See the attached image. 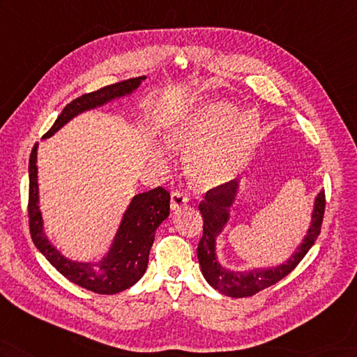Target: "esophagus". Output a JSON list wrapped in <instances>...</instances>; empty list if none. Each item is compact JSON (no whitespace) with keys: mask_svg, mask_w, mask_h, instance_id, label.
I'll return each instance as SVG.
<instances>
[{"mask_svg":"<svg viewBox=\"0 0 357 357\" xmlns=\"http://www.w3.org/2000/svg\"><path fill=\"white\" fill-rule=\"evenodd\" d=\"M188 196L181 192H173L172 193V201H170V208L172 211H179L182 206H185L188 204Z\"/></svg>","mask_w":357,"mask_h":357,"instance_id":"34e87169","label":"esophagus"}]
</instances>
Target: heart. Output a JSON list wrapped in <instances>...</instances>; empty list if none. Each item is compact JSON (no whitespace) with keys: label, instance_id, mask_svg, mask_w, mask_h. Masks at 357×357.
Here are the masks:
<instances>
[{"label":"heart","instance_id":"heart-1","mask_svg":"<svg viewBox=\"0 0 357 357\" xmlns=\"http://www.w3.org/2000/svg\"><path fill=\"white\" fill-rule=\"evenodd\" d=\"M238 114L228 102H210L187 111L170 126L169 143L190 151L187 173L199 188H213L233 179L246 161L259 134L252 111Z\"/></svg>","mask_w":357,"mask_h":357}]
</instances>
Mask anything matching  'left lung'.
<instances>
[{"label":"left lung","instance_id":"8db88e82","mask_svg":"<svg viewBox=\"0 0 357 357\" xmlns=\"http://www.w3.org/2000/svg\"><path fill=\"white\" fill-rule=\"evenodd\" d=\"M238 182V179H233L227 184L208 190L205 193L204 201L199 204V211L202 213L204 219V233L201 242L197 245V259L199 264H201L202 275L216 291L233 298L255 295L263 289L278 283L281 278L291 273L296 268V264L304 259V255L309 252L314 240L318 238L326 210V195L324 190H322L314 199L312 223L307 229V234L304 236L303 242L291 255V259L284 263L268 269L255 268L245 272L229 271L223 268L218 260L216 238L222 234L223 228L229 220V208L236 201Z\"/></svg>","mask_w":357,"mask_h":357}]
</instances>
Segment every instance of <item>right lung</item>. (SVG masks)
Returning <instances> with one entry per match:
<instances>
[{"label":"right lung","mask_w":357,"mask_h":357,"mask_svg":"<svg viewBox=\"0 0 357 357\" xmlns=\"http://www.w3.org/2000/svg\"><path fill=\"white\" fill-rule=\"evenodd\" d=\"M144 79L146 76L123 80L77 97L63 107L59 117L43 138L52 137L63 124L82 112L132 94ZM36 158L38 143L33 146L29 161V225L35 246L65 278L91 292L114 295L134 286L147 269L149 252L153 245L156 228L170 214V193L162 187H156L135 195L123 214L109 251L102 257V260L96 263L73 261L57 251L44 233V222L39 210Z\"/></svg>","instance_id":"right-lung-1"}]
</instances>
